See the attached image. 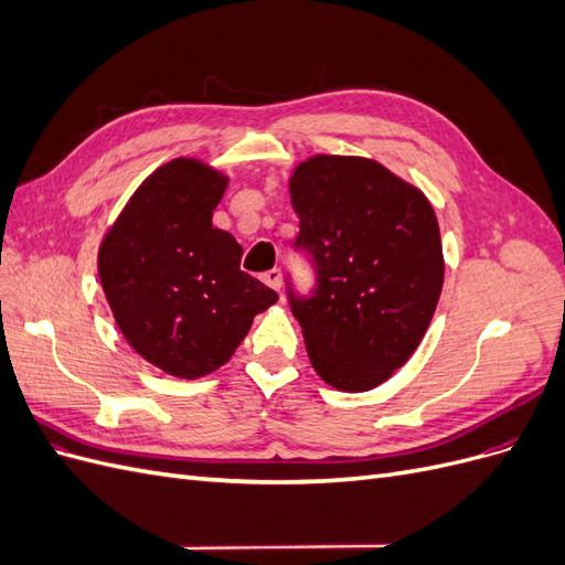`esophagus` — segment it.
<instances>
[{"mask_svg": "<svg viewBox=\"0 0 565 565\" xmlns=\"http://www.w3.org/2000/svg\"><path fill=\"white\" fill-rule=\"evenodd\" d=\"M262 280H264L268 287H273V289H280V287H282V270H280V268H270V270L264 273Z\"/></svg>", "mask_w": 565, "mask_h": 565, "instance_id": "34e87169", "label": "esophagus"}]
</instances>
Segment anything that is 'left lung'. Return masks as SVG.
I'll return each instance as SVG.
<instances>
[{"label":"left lung","mask_w":565,"mask_h":565,"mask_svg":"<svg viewBox=\"0 0 565 565\" xmlns=\"http://www.w3.org/2000/svg\"><path fill=\"white\" fill-rule=\"evenodd\" d=\"M295 249L311 256L316 285L287 301L320 377L370 391L407 363L443 287L440 231L415 185L365 158L318 156L295 169Z\"/></svg>","instance_id":"obj_1"}]
</instances>
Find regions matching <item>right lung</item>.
<instances>
[{"label": "right lung", "mask_w": 565, "mask_h": 565, "mask_svg": "<svg viewBox=\"0 0 565 565\" xmlns=\"http://www.w3.org/2000/svg\"><path fill=\"white\" fill-rule=\"evenodd\" d=\"M228 179L198 160L152 172L98 249L106 299L134 351L181 380L224 365L278 301L241 270L243 247L212 226Z\"/></svg>", "instance_id": "right-lung-1"}]
</instances>
